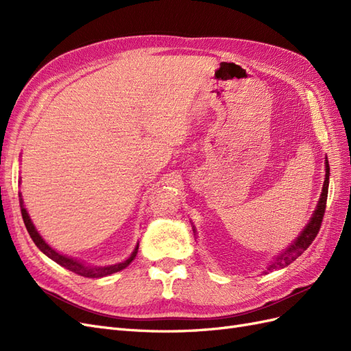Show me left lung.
Returning a JSON list of instances; mask_svg holds the SVG:
<instances>
[{"instance_id":"left-lung-1","label":"left lung","mask_w":351,"mask_h":351,"mask_svg":"<svg viewBox=\"0 0 351 351\" xmlns=\"http://www.w3.org/2000/svg\"><path fill=\"white\" fill-rule=\"evenodd\" d=\"M328 184H329V164L326 161V174H325V182H324V187H322L321 199H319V202H317V208L315 210V214H313L311 222L304 227V230L302 231V234L297 237V240H294L291 246L287 249L282 254H280L277 261L269 265V267L267 268L268 271H274V269L287 267V265H290L291 262H294L307 247L311 246L312 241L317 236V232H319V230H321V224H322L325 208H326Z\"/></svg>"}]
</instances>
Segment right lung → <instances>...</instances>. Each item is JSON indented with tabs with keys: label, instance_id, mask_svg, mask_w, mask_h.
<instances>
[{
	"label": "right lung",
	"instance_id": "1",
	"mask_svg": "<svg viewBox=\"0 0 351 351\" xmlns=\"http://www.w3.org/2000/svg\"><path fill=\"white\" fill-rule=\"evenodd\" d=\"M19 202H20V210H22V217H23V221H25V226L27 228V232L30 234L32 240H34V243L36 244V246L40 249V252H44L48 258H51L54 262L60 263L61 267H64L73 272H76L79 275H82V277H88V278H99V277H105V275H110V274H114V272H119L121 269H124L125 267H129V265L134 261L136 254H137V249H139V244H137L136 249L133 250V253L130 254V258L121 262V263H115V265H111V267H104V268H89V267H84L83 263L74 261L71 258H67V256H62V254L57 253L54 249H51L48 244L44 241V239H42L39 236V232L36 231V228L34 227V224H32V221L27 215V212L25 209V205H23V199H22V193H19Z\"/></svg>",
	"mask_w": 351,
	"mask_h": 351
}]
</instances>
